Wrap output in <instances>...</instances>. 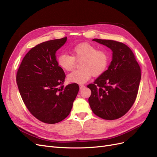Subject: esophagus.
Listing matches in <instances>:
<instances>
[{"instance_id": "obj_1", "label": "esophagus", "mask_w": 157, "mask_h": 157, "mask_svg": "<svg viewBox=\"0 0 157 157\" xmlns=\"http://www.w3.org/2000/svg\"><path fill=\"white\" fill-rule=\"evenodd\" d=\"M79 86V89H80V90H82V89H83V88L85 87V85H82V84H80Z\"/></svg>"}]
</instances>
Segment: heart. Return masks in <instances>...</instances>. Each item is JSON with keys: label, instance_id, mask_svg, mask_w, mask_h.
I'll use <instances>...</instances> for the list:
<instances>
[{"label": "heart", "instance_id": "b5f03b06", "mask_svg": "<svg viewBox=\"0 0 157 157\" xmlns=\"http://www.w3.org/2000/svg\"><path fill=\"white\" fill-rule=\"evenodd\" d=\"M72 56L62 53L57 57V64L66 71H71L74 68L75 60L82 59L81 69L75 70L68 75V82L82 84L87 82L93 75L102 74L108 67L109 57L103 50H99L95 45L87 42L75 45L71 49Z\"/></svg>", "mask_w": 157, "mask_h": 157}]
</instances>
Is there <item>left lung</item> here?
Instances as JSON below:
<instances>
[{
	"label": "left lung",
	"mask_w": 157,
	"mask_h": 157,
	"mask_svg": "<svg viewBox=\"0 0 157 157\" xmlns=\"http://www.w3.org/2000/svg\"><path fill=\"white\" fill-rule=\"evenodd\" d=\"M93 41L112 51L107 70L87 87L91 90L89 103L98 117L114 120L128 112L134 104L141 79V69L133 52L123 43L94 38Z\"/></svg>",
	"instance_id": "1"
}]
</instances>
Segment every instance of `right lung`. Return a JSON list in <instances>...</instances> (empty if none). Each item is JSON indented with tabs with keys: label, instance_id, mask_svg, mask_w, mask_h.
<instances>
[{
	"label": "right lung",
	"instance_id": "right-lung-1",
	"mask_svg": "<svg viewBox=\"0 0 157 157\" xmlns=\"http://www.w3.org/2000/svg\"><path fill=\"white\" fill-rule=\"evenodd\" d=\"M67 40V37L52 40L33 48L17 72L23 102L33 116L45 123L55 124L67 117L79 91L77 83L63 85L66 75L55 55Z\"/></svg>",
	"mask_w": 157,
	"mask_h": 157
}]
</instances>
